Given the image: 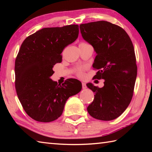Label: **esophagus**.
I'll return each mask as SVG.
<instances>
[{"label":"esophagus","instance_id":"1","mask_svg":"<svg viewBox=\"0 0 152 152\" xmlns=\"http://www.w3.org/2000/svg\"><path fill=\"white\" fill-rule=\"evenodd\" d=\"M82 88L83 89L86 88V85L85 82H82Z\"/></svg>","mask_w":152,"mask_h":152}]
</instances>
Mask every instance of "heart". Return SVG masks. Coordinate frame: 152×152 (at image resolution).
<instances>
[{
    "instance_id": "heart-1",
    "label": "heart",
    "mask_w": 152,
    "mask_h": 152,
    "mask_svg": "<svg viewBox=\"0 0 152 152\" xmlns=\"http://www.w3.org/2000/svg\"><path fill=\"white\" fill-rule=\"evenodd\" d=\"M80 44H86V43H84V42H82V43H80ZM77 74H78V75L80 77L83 76V72H82V69H79V70H78V72H77Z\"/></svg>"
}]
</instances>
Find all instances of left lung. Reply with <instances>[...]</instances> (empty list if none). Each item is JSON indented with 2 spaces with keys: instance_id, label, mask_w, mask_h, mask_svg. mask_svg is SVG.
<instances>
[{
  "instance_id": "8db88e82",
  "label": "left lung",
  "mask_w": 152,
  "mask_h": 152,
  "mask_svg": "<svg viewBox=\"0 0 152 152\" xmlns=\"http://www.w3.org/2000/svg\"><path fill=\"white\" fill-rule=\"evenodd\" d=\"M80 29L96 53L92 67L98 72L94 78L104 80L102 88L86 84L95 94L87 110L94 119L113 120L125 111L132 99L137 77L132 42L123 28L105 20L81 24Z\"/></svg>"
}]
</instances>
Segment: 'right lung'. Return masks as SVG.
<instances>
[{
    "label": "right lung",
    "mask_w": 152,
    "mask_h": 152,
    "mask_svg": "<svg viewBox=\"0 0 152 152\" xmlns=\"http://www.w3.org/2000/svg\"><path fill=\"white\" fill-rule=\"evenodd\" d=\"M78 25L48 27L29 35L20 45L15 60V88L23 108L37 121L51 122L62 114L70 96L81 91L76 79L61 84L50 77L53 66L62 60L61 53L78 37Z\"/></svg>",
    "instance_id": "right-lung-1"
}]
</instances>
